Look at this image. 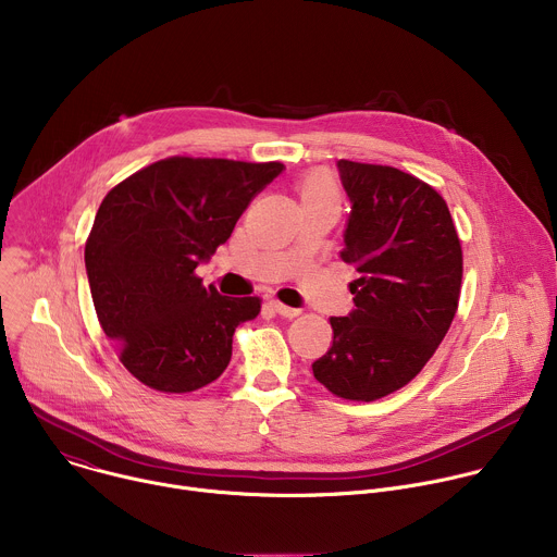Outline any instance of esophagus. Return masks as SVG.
Returning <instances> with one entry per match:
<instances>
[{"label": "esophagus", "mask_w": 557, "mask_h": 557, "mask_svg": "<svg viewBox=\"0 0 557 557\" xmlns=\"http://www.w3.org/2000/svg\"><path fill=\"white\" fill-rule=\"evenodd\" d=\"M271 308L277 312V314H282V317H288V320H293V317H297L301 310L299 308H290V306H286V304H282V301H271Z\"/></svg>", "instance_id": "34e87169"}]
</instances>
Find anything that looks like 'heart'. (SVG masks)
<instances>
[{"label": "heart", "instance_id": "obj_1", "mask_svg": "<svg viewBox=\"0 0 557 557\" xmlns=\"http://www.w3.org/2000/svg\"><path fill=\"white\" fill-rule=\"evenodd\" d=\"M299 196H301V200H308V198H337V189H335V183H333L329 172L317 170V172H310L301 178Z\"/></svg>", "mask_w": 557, "mask_h": 557}]
</instances>
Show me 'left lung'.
Returning a JSON list of instances; mask_svg holds the SVG:
<instances>
[{"label":"left lung","mask_w":557,"mask_h":557,"mask_svg":"<svg viewBox=\"0 0 557 557\" xmlns=\"http://www.w3.org/2000/svg\"><path fill=\"white\" fill-rule=\"evenodd\" d=\"M352 202L342 260L355 310L331 317L333 346L312 363L329 392L376 401L408 385L432 359L458 310L462 249L443 196L387 165L337 163Z\"/></svg>","instance_id":"8db88e82"}]
</instances>
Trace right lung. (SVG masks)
Returning <instances> with one entry per match:
<instances>
[{"mask_svg": "<svg viewBox=\"0 0 557 557\" xmlns=\"http://www.w3.org/2000/svg\"><path fill=\"white\" fill-rule=\"evenodd\" d=\"M282 170L170 156L103 198L86 243L90 293L121 363L147 387L194 392L228 366L235 329L256 320L262 299L222 297L196 267Z\"/></svg>", "mask_w": 557, "mask_h": 557, "instance_id": "right-lung-1", "label": "right lung"}]
</instances>
